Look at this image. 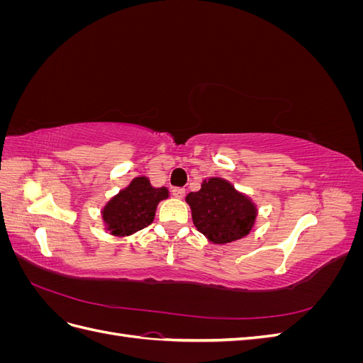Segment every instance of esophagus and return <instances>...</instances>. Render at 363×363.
<instances>
[{
    "instance_id": "obj_1",
    "label": "esophagus",
    "mask_w": 363,
    "mask_h": 363,
    "mask_svg": "<svg viewBox=\"0 0 363 363\" xmlns=\"http://www.w3.org/2000/svg\"><path fill=\"white\" fill-rule=\"evenodd\" d=\"M184 194H186L184 188H172V195L175 196V199H183Z\"/></svg>"
}]
</instances>
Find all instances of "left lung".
Returning a JSON list of instances; mask_svg holds the SVG:
<instances>
[{"mask_svg":"<svg viewBox=\"0 0 363 363\" xmlns=\"http://www.w3.org/2000/svg\"><path fill=\"white\" fill-rule=\"evenodd\" d=\"M186 203L196 230L213 244L242 239L256 223V204L224 179L204 180L199 192L188 194Z\"/></svg>","mask_w":363,"mask_h":363,"instance_id":"1","label":"left lung"}]
</instances>
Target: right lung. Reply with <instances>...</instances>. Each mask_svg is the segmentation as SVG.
<instances>
[{
  "mask_svg": "<svg viewBox=\"0 0 363 363\" xmlns=\"http://www.w3.org/2000/svg\"><path fill=\"white\" fill-rule=\"evenodd\" d=\"M167 188H152L147 177H136L119 191L101 211L103 221L111 235L128 236L150 225L157 204L168 199Z\"/></svg>",
  "mask_w": 363,
  "mask_h": 363,
  "instance_id": "right-lung-1",
  "label": "right lung"
}]
</instances>
